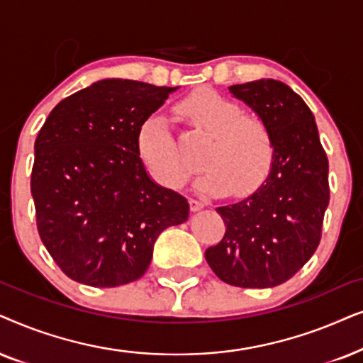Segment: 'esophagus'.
<instances>
[{
	"instance_id": "esophagus-1",
	"label": "esophagus",
	"mask_w": 363,
	"mask_h": 363,
	"mask_svg": "<svg viewBox=\"0 0 363 363\" xmlns=\"http://www.w3.org/2000/svg\"><path fill=\"white\" fill-rule=\"evenodd\" d=\"M189 206H191V211L192 212H197V211H201V209H204V202H201V201H196V199H191L189 201Z\"/></svg>"
}]
</instances>
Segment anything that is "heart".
I'll list each match as a JSON object with an SVG mask.
<instances>
[{
    "label": "heart",
    "instance_id": "1",
    "mask_svg": "<svg viewBox=\"0 0 363 363\" xmlns=\"http://www.w3.org/2000/svg\"><path fill=\"white\" fill-rule=\"evenodd\" d=\"M176 111L196 131L211 138L201 161L206 171L194 181L197 191L244 196L264 181L272 164L274 139L259 116L245 114L239 103L209 88L191 93ZM138 151L162 186L176 189L184 184L189 171L162 116H149L141 124Z\"/></svg>",
    "mask_w": 363,
    "mask_h": 363
}]
</instances>
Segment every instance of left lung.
<instances>
[{"mask_svg": "<svg viewBox=\"0 0 363 363\" xmlns=\"http://www.w3.org/2000/svg\"><path fill=\"white\" fill-rule=\"evenodd\" d=\"M274 139L267 177L245 199L217 207L224 239L206 260L225 284L267 289L284 284L312 257L328 206V161L312 111L291 86L257 79L229 88Z\"/></svg>", "mask_w": 363, "mask_h": 363, "instance_id": "8db88e82", "label": "left lung"}]
</instances>
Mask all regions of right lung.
<instances>
[{
	"label": "right lung",
	"mask_w": 363,
	"mask_h": 363,
	"mask_svg": "<svg viewBox=\"0 0 363 363\" xmlns=\"http://www.w3.org/2000/svg\"><path fill=\"white\" fill-rule=\"evenodd\" d=\"M176 88L96 81L57 103L35 143L31 196L40 238L67 277L118 287L146 274L159 234L189 202L152 181L138 131Z\"/></svg>",
	"instance_id": "right-lung-1"
}]
</instances>
